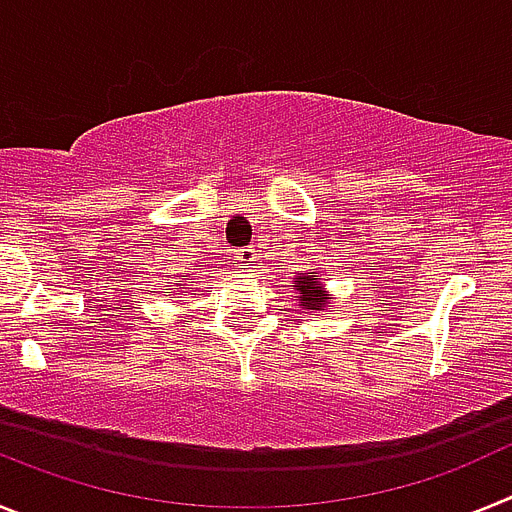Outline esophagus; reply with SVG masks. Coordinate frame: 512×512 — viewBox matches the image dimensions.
Masks as SVG:
<instances>
[{"instance_id":"1","label":"esophagus","mask_w":512,"mask_h":512,"mask_svg":"<svg viewBox=\"0 0 512 512\" xmlns=\"http://www.w3.org/2000/svg\"><path fill=\"white\" fill-rule=\"evenodd\" d=\"M256 256H259V253H256V248L246 246V248H241V251L235 253V264L241 266V269H251V266L256 264Z\"/></svg>"}]
</instances>
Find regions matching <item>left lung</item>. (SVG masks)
<instances>
[{
  "label": "left lung",
  "mask_w": 512,
  "mask_h": 512,
  "mask_svg": "<svg viewBox=\"0 0 512 512\" xmlns=\"http://www.w3.org/2000/svg\"><path fill=\"white\" fill-rule=\"evenodd\" d=\"M297 289V295H300V305L305 310H325L330 307V297L325 295L323 284L315 279V271H307L302 277H297V282L292 284Z\"/></svg>",
  "instance_id": "1"
}]
</instances>
